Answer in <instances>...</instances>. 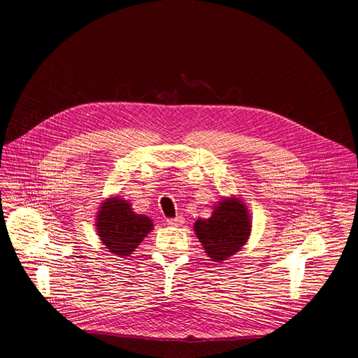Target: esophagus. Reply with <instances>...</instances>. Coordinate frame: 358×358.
<instances>
[{"label": "esophagus", "mask_w": 358, "mask_h": 358, "mask_svg": "<svg viewBox=\"0 0 358 358\" xmlns=\"http://www.w3.org/2000/svg\"><path fill=\"white\" fill-rule=\"evenodd\" d=\"M185 222V219L182 216H177L176 219H168L166 220V224H169V227H174V228H178V227H182Z\"/></svg>", "instance_id": "obj_1"}]
</instances>
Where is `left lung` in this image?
<instances>
[{"label": "left lung", "instance_id": "8db88e82", "mask_svg": "<svg viewBox=\"0 0 358 358\" xmlns=\"http://www.w3.org/2000/svg\"><path fill=\"white\" fill-rule=\"evenodd\" d=\"M252 223L245 203L236 196L222 197L209 219H199L194 232L210 261L223 262L242 250L250 239Z\"/></svg>", "mask_w": 358, "mask_h": 358}]
</instances>
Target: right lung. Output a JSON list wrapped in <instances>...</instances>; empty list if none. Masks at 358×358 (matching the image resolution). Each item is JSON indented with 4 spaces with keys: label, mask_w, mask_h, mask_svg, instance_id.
Wrapping results in <instances>:
<instances>
[{
    "label": "right lung",
    "mask_w": 358,
    "mask_h": 358,
    "mask_svg": "<svg viewBox=\"0 0 358 358\" xmlns=\"http://www.w3.org/2000/svg\"><path fill=\"white\" fill-rule=\"evenodd\" d=\"M154 229L150 217L138 215L131 204L119 197L106 199L96 216V231L108 252L126 258Z\"/></svg>",
    "instance_id": "right-lung-1"
}]
</instances>
